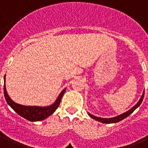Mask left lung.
<instances>
[{
	"label": "left lung",
	"mask_w": 148,
	"mask_h": 148,
	"mask_svg": "<svg viewBox=\"0 0 148 148\" xmlns=\"http://www.w3.org/2000/svg\"><path fill=\"white\" fill-rule=\"evenodd\" d=\"M144 96H145V91L143 92V94L142 96H141V97H140V99H139V101L137 103V104L135 106H134L132 109H130L128 111L125 112H124V113L121 114V115H119V116H116V117H113V118H108V119H104V118H100V117H98V116H93V115H92V114H90V112H87L89 115V116H90L92 119H93L97 120V121H98V122H102V123H106V124H111V123H116V122H120V121H122V120H123L124 119H125V118L128 117L129 115H131V114L135 110V109H137V108L140 105V103H142V100L143 99H144Z\"/></svg>",
	"instance_id": "8db88e82"
}]
</instances>
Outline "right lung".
I'll use <instances>...</instances> for the list:
<instances>
[{
	"label": "right lung",
	"mask_w": 148,
	"mask_h": 148,
	"mask_svg": "<svg viewBox=\"0 0 148 148\" xmlns=\"http://www.w3.org/2000/svg\"><path fill=\"white\" fill-rule=\"evenodd\" d=\"M3 79H4L3 93H4V97H5L8 104L18 115H20V116H22L23 118L30 121V122L42 121V120L45 119L49 116H51V114H53L55 110L57 109V108L58 107L61 99H62L66 90V89H64L61 92V93L58 95L55 103L51 105L48 106H43L42 107V106H23L15 103L10 99V97L8 96L7 90H6L5 76Z\"/></svg>",
	"instance_id": "1"
}]
</instances>
